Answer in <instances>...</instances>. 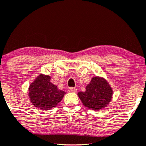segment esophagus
<instances>
[{
  "mask_svg": "<svg viewBox=\"0 0 146 146\" xmlns=\"http://www.w3.org/2000/svg\"><path fill=\"white\" fill-rule=\"evenodd\" d=\"M68 90H69V92H77V90L75 88H69Z\"/></svg>",
  "mask_w": 146,
  "mask_h": 146,
  "instance_id": "34e87169",
  "label": "esophagus"
}]
</instances>
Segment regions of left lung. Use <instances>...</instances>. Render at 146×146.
<instances>
[{"label": "left lung", "mask_w": 146, "mask_h": 146, "mask_svg": "<svg viewBox=\"0 0 146 146\" xmlns=\"http://www.w3.org/2000/svg\"><path fill=\"white\" fill-rule=\"evenodd\" d=\"M113 91L104 78L96 76L86 86V91L79 92L77 95L84 106L91 110H98L105 108L111 101Z\"/></svg>", "instance_id": "left-lung-1"}]
</instances>
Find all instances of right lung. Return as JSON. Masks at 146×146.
I'll return each mask as SVG.
<instances>
[{
	"label": "right lung",
	"mask_w": 146,
	"mask_h": 146,
	"mask_svg": "<svg viewBox=\"0 0 146 146\" xmlns=\"http://www.w3.org/2000/svg\"><path fill=\"white\" fill-rule=\"evenodd\" d=\"M28 90L30 102L41 110H50L56 107L66 94L50 82V76L44 74L39 75L34 79Z\"/></svg>",
	"instance_id": "1"
}]
</instances>
